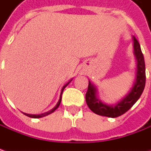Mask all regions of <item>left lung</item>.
Masks as SVG:
<instances>
[{"label": "left lung", "instance_id": "left-lung-1", "mask_svg": "<svg viewBox=\"0 0 151 151\" xmlns=\"http://www.w3.org/2000/svg\"><path fill=\"white\" fill-rule=\"evenodd\" d=\"M133 49L136 60L135 78L129 93L115 104H107L101 101L98 96L97 87L90 81L86 94L87 106L94 113L108 118H117L129 110L142 94L145 86V65L140 45L133 36Z\"/></svg>", "mask_w": 151, "mask_h": 151}]
</instances>
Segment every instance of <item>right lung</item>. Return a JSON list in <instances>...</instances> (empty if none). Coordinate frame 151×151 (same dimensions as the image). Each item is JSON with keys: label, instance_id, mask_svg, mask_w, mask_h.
I'll use <instances>...</instances> for the list:
<instances>
[{"label": "right lung", "instance_id": "1", "mask_svg": "<svg viewBox=\"0 0 151 151\" xmlns=\"http://www.w3.org/2000/svg\"><path fill=\"white\" fill-rule=\"evenodd\" d=\"M73 79H70L68 82H67L66 84L63 87H62V89H61V91H60V99H59V101H58V102H57V104L55 105V107H54V108H52L51 110H50V111H48V112H46V113H41V114H29V113H22L23 114H25L26 116H27V117H30V118H32V119H39V118H43V117H45V116H47V115H49V114H51L52 113H54L55 110L59 107V106H60V104L61 102V97H62V93H63V91H64V90H65V88L68 85L70 84V82L72 81Z\"/></svg>", "mask_w": 151, "mask_h": 151}]
</instances>
